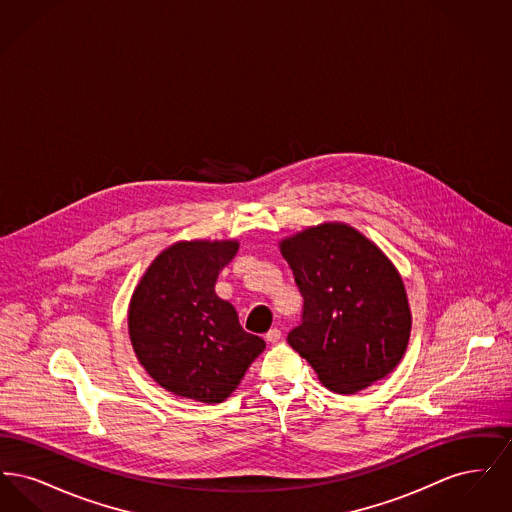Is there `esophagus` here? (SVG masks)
I'll return each mask as SVG.
<instances>
[{
    "label": "esophagus",
    "instance_id": "34e87169",
    "mask_svg": "<svg viewBox=\"0 0 512 512\" xmlns=\"http://www.w3.org/2000/svg\"><path fill=\"white\" fill-rule=\"evenodd\" d=\"M280 338H282V330H280V328H270L267 334H265V340H267L268 343H278Z\"/></svg>",
    "mask_w": 512,
    "mask_h": 512
}]
</instances>
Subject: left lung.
Segmentation results:
<instances>
[{"label":"left lung","instance_id":"8db88e82","mask_svg":"<svg viewBox=\"0 0 512 512\" xmlns=\"http://www.w3.org/2000/svg\"><path fill=\"white\" fill-rule=\"evenodd\" d=\"M280 251L303 297L288 343L328 390L357 393L405 355L411 311L390 259L355 228L328 222L284 240Z\"/></svg>","mask_w":512,"mask_h":512}]
</instances>
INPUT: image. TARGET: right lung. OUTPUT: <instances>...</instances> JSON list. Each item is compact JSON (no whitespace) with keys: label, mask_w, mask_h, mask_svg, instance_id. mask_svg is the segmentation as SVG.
Masks as SVG:
<instances>
[{"label":"right lung","mask_w":512,"mask_h":512,"mask_svg":"<svg viewBox=\"0 0 512 512\" xmlns=\"http://www.w3.org/2000/svg\"><path fill=\"white\" fill-rule=\"evenodd\" d=\"M238 242H180L147 268L130 301L128 330L147 374L174 395L224 401L265 341L247 334L236 309L215 293Z\"/></svg>","instance_id":"right-lung-1"}]
</instances>
